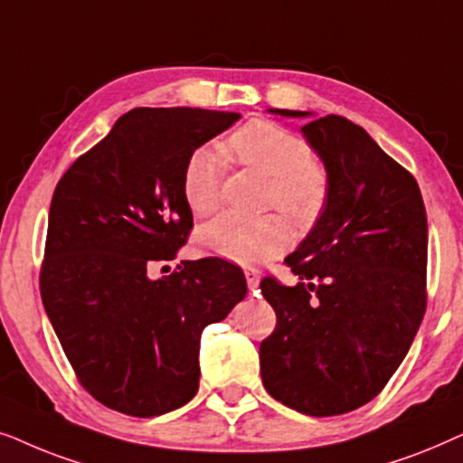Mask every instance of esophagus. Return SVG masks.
Listing matches in <instances>:
<instances>
[{
	"label": "esophagus",
	"mask_w": 463,
	"mask_h": 463,
	"mask_svg": "<svg viewBox=\"0 0 463 463\" xmlns=\"http://www.w3.org/2000/svg\"><path fill=\"white\" fill-rule=\"evenodd\" d=\"M245 279H248V288L254 292L258 283H260V273H258L256 269H245Z\"/></svg>",
	"instance_id": "obj_1"
}]
</instances>
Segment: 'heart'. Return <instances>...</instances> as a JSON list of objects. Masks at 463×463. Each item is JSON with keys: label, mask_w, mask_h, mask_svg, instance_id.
Here are the masks:
<instances>
[{"label": "heart", "mask_w": 463, "mask_h": 463, "mask_svg": "<svg viewBox=\"0 0 463 463\" xmlns=\"http://www.w3.org/2000/svg\"><path fill=\"white\" fill-rule=\"evenodd\" d=\"M231 154L243 167L269 177L264 207L279 209L292 224L307 228L322 218L330 201L328 169L313 158L311 146L269 120H251L226 141ZM226 160L218 147L201 146L190 154L182 174V193L190 212L199 218L215 213L222 205V180ZM207 254L239 264H254L279 254L288 243V228L279 215L226 213L199 232Z\"/></svg>", "instance_id": "obj_1"}]
</instances>
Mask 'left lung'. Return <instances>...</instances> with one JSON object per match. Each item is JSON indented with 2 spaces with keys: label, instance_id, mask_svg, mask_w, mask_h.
<instances>
[{
  "label": "left lung",
  "instance_id": "1",
  "mask_svg": "<svg viewBox=\"0 0 463 463\" xmlns=\"http://www.w3.org/2000/svg\"><path fill=\"white\" fill-rule=\"evenodd\" d=\"M303 133L332 193L309 237L286 258L298 283L260 281L277 316L260 343V374L281 404L330 417L379 396L409 354L428 305V218L415 177L364 128L328 114Z\"/></svg>",
  "mask_w": 463,
  "mask_h": 463
}]
</instances>
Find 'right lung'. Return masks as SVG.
Here are the masks:
<instances>
[{
	"instance_id": "1",
	"label": "right lung",
	"mask_w": 463,
	"mask_h": 463,
	"mask_svg": "<svg viewBox=\"0 0 463 463\" xmlns=\"http://www.w3.org/2000/svg\"><path fill=\"white\" fill-rule=\"evenodd\" d=\"M239 118L135 108L54 188L42 303L80 385L108 409L154 417L186 404L199 390L201 332L245 298L243 270L222 258L150 277L193 228L188 156Z\"/></svg>"
}]
</instances>
